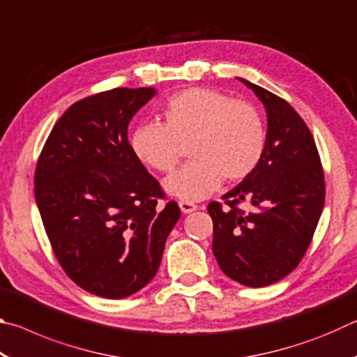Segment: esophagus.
<instances>
[{
	"instance_id": "1",
	"label": "esophagus",
	"mask_w": 357,
	"mask_h": 357,
	"mask_svg": "<svg viewBox=\"0 0 357 357\" xmlns=\"http://www.w3.org/2000/svg\"><path fill=\"white\" fill-rule=\"evenodd\" d=\"M179 208L184 214H190L193 211H197V204H193L190 202H179Z\"/></svg>"
}]
</instances>
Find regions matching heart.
<instances>
[{"label": "heart", "mask_w": 357, "mask_h": 357, "mask_svg": "<svg viewBox=\"0 0 357 357\" xmlns=\"http://www.w3.org/2000/svg\"><path fill=\"white\" fill-rule=\"evenodd\" d=\"M165 124L142 123L132 130L137 159L157 172H172L189 144L190 164L165 179V190L183 202H200L219 189L223 178L241 181L261 160L266 130L249 102L233 100L209 88H189L168 99Z\"/></svg>", "instance_id": "b5f03b06"}]
</instances>
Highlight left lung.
I'll list each match as a JSON object with an SVG mask.
<instances>
[{
  "mask_svg": "<svg viewBox=\"0 0 357 357\" xmlns=\"http://www.w3.org/2000/svg\"><path fill=\"white\" fill-rule=\"evenodd\" d=\"M263 102L266 146L249 176L208 204L213 252L223 274L241 285H273L299 264L324 206V174L315 140L294 108L258 84L238 78ZM252 204L244 213L236 204Z\"/></svg>",
  "mask_w": 357,
  "mask_h": 357,
  "instance_id": "8db88e82",
  "label": "left lung"
}]
</instances>
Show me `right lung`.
Wrapping results in <instances>:
<instances>
[{"label": "right lung", "instance_id": "1", "mask_svg": "<svg viewBox=\"0 0 357 357\" xmlns=\"http://www.w3.org/2000/svg\"><path fill=\"white\" fill-rule=\"evenodd\" d=\"M154 88H114L75 102L56 121L34 174V195L53 252L78 287L123 299L153 280L176 202L128 140L134 114Z\"/></svg>", "mask_w": 357, "mask_h": 357}]
</instances>
